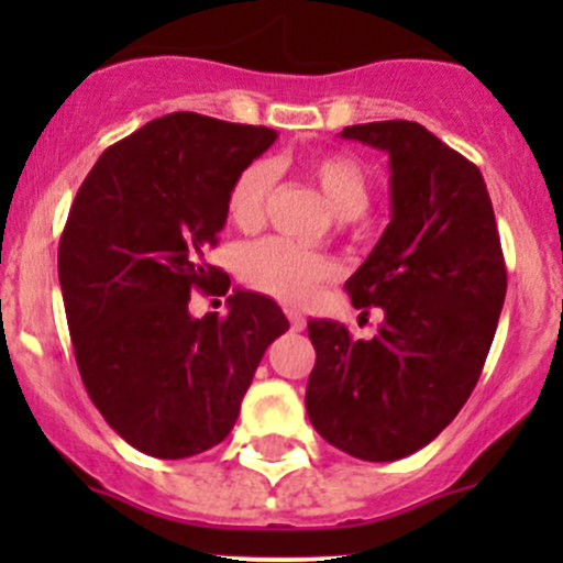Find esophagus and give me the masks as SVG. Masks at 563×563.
I'll return each mask as SVG.
<instances>
[{
    "label": "esophagus",
    "instance_id": "34e87169",
    "mask_svg": "<svg viewBox=\"0 0 563 563\" xmlns=\"http://www.w3.org/2000/svg\"><path fill=\"white\" fill-rule=\"evenodd\" d=\"M286 316H288V321H291L294 332H302V329H305V316L297 313V310H286Z\"/></svg>",
    "mask_w": 563,
    "mask_h": 563
}]
</instances>
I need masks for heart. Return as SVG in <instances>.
<instances>
[{
    "mask_svg": "<svg viewBox=\"0 0 563 563\" xmlns=\"http://www.w3.org/2000/svg\"><path fill=\"white\" fill-rule=\"evenodd\" d=\"M305 174L316 181L340 218H360L371 207V179L356 157L343 152H323L305 161ZM272 187H275V174L269 163L255 161L242 168L225 198L231 223L245 231L258 229L266 218ZM332 275V261L286 240H261L240 253L242 280L291 305L308 302L318 283Z\"/></svg>",
    "mask_w": 563,
    "mask_h": 563,
    "instance_id": "heart-1",
    "label": "heart"
}]
</instances>
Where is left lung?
Masks as SVG:
<instances>
[{
	"mask_svg": "<svg viewBox=\"0 0 563 563\" xmlns=\"http://www.w3.org/2000/svg\"><path fill=\"white\" fill-rule=\"evenodd\" d=\"M389 155L391 220L345 280L354 308H382L371 340L308 321L316 367L305 406L351 457L389 463L428 446L479 382L507 297V266L474 163L406 119L345 128Z\"/></svg>",
	"mask_w": 563,
	"mask_h": 563,
	"instance_id": "left-lung-1",
	"label": "left lung"
}]
</instances>
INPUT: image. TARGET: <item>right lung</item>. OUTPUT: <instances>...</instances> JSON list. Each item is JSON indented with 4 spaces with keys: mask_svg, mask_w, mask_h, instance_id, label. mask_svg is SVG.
Wrapping results in <instances>:
<instances>
[{
    "mask_svg": "<svg viewBox=\"0 0 563 563\" xmlns=\"http://www.w3.org/2000/svg\"><path fill=\"white\" fill-rule=\"evenodd\" d=\"M277 133L176 111L108 146L59 240V286L78 373L139 452L192 457L225 439L261 356L288 329L275 299L234 288L229 316L192 318V291L225 294L207 261L236 174Z\"/></svg>",
    "mask_w": 563,
    "mask_h": 563,
    "instance_id": "add662e5",
    "label": "right lung"
}]
</instances>
